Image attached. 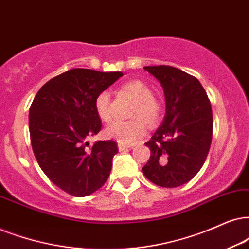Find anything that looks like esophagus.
Segmentation results:
<instances>
[{"label":"esophagus","mask_w":249,"mask_h":249,"mask_svg":"<svg viewBox=\"0 0 249 249\" xmlns=\"http://www.w3.org/2000/svg\"><path fill=\"white\" fill-rule=\"evenodd\" d=\"M127 148H130V146H128V144L118 142V149L121 150V152H123V150H125V149H127Z\"/></svg>","instance_id":"34e87169"}]
</instances>
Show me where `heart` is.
<instances>
[{
    "label": "heart",
    "instance_id": "1",
    "mask_svg": "<svg viewBox=\"0 0 249 249\" xmlns=\"http://www.w3.org/2000/svg\"><path fill=\"white\" fill-rule=\"evenodd\" d=\"M122 89L130 94L137 101L132 116V121H116L106 128L105 133L109 139L117 140L122 143H133L146 133L147 125L155 126L162 117V107L153 96L152 88L141 80H132L123 85ZM97 116L103 122L112 118L111 96L108 90L97 94L94 101Z\"/></svg>",
    "mask_w": 249,
    "mask_h": 249
}]
</instances>
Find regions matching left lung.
Returning a JSON list of instances; mask_svg holds the SVG:
<instances>
[{"label": "left lung", "mask_w": 249, "mask_h": 249, "mask_svg": "<svg viewBox=\"0 0 249 249\" xmlns=\"http://www.w3.org/2000/svg\"><path fill=\"white\" fill-rule=\"evenodd\" d=\"M165 95V117L146 146L143 175L161 187H178L194 177L208 156L213 138L212 105L200 81L170 65L144 67Z\"/></svg>", "instance_id": "obj_1"}]
</instances>
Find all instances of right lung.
<instances>
[{
	"mask_svg": "<svg viewBox=\"0 0 249 249\" xmlns=\"http://www.w3.org/2000/svg\"><path fill=\"white\" fill-rule=\"evenodd\" d=\"M122 72L71 69L40 88L30 108L31 143L41 170L56 186L73 196H86L105 185L118 153L116 141L88 139L101 131L95 111L97 94Z\"/></svg>",
	"mask_w": 249,
	"mask_h": 249,
	"instance_id": "obj_1",
	"label": "right lung"
}]
</instances>
